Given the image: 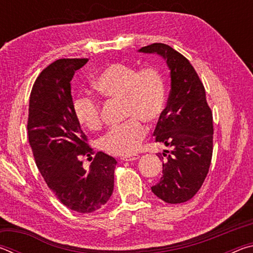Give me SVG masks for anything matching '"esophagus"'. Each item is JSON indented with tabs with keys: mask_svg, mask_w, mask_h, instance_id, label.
<instances>
[{
	"mask_svg": "<svg viewBox=\"0 0 253 253\" xmlns=\"http://www.w3.org/2000/svg\"><path fill=\"white\" fill-rule=\"evenodd\" d=\"M139 158V155H137V154H134V155H127V156H123L121 160L123 162H132V161H136Z\"/></svg>",
	"mask_w": 253,
	"mask_h": 253,
	"instance_id": "1",
	"label": "esophagus"
}]
</instances>
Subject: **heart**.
<instances>
[{
    "label": "heart",
    "mask_w": 253,
    "mask_h": 253,
    "mask_svg": "<svg viewBox=\"0 0 253 253\" xmlns=\"http://www.w3.org/2000/svg\"><path fill=\"white\" fill-rule=\"evenodd\" d=\"M100 96L122 101L124 125L109 130L99 140L106 153L116 156L129 155L138 149L147 134L145 124L154 126L161 121L166 105L165 79L155 68L138 70L134 67L114 62L104 68L92 81ZM77 121L88 130H99L102 126L100 106L87 96L74 101Z\"/></svg>",
    "instance_id": "obj_1"
}]
</instances>
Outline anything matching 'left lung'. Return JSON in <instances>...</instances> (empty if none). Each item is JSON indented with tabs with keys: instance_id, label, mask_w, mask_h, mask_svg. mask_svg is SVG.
<instances>
[{
	"instance_id": "left-lung-1",
	"label": "left lung",
	"mask_w": 253,
	"mask_h": 253,
	"mask_svg": "<svg viewBox=\"0 0 253 253\" xmlns=\"http://www.w3.org/2000/svg\"><path fill=\"white\" fill-rule=\"evenodd\" d=\"M166 59L170 70L168 106L154 131L155 142L169 147L160 154L163 176L152 192L166 203L177 204L198 193L209 173L213 153V116L205 89L193 66L164 43L139 50Z\"/></svg>"
}]
</instances>
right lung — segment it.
I'll return each instance as SVG.
<instances>
[{"mask_svg": "<svg viewBox=\"0 0 253 253\" xmlns=\"http://www.w3.org/2000/svg\"><path fill=\"white\" fill-rule=\"evenodd\" d=\"M88 59H59L34 81L29 101L28 136L36 164L46 185L68 209L91 213L114 191L117 162L93 152L74 113L70 81ZM95 155L88 170L81 158ZM92 158V157H91Z\"/></svg>", "mask_w": 253, "mask_h": 253, "instance_id": "1", "label": "right lung"}]
</instances>
